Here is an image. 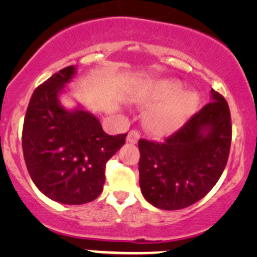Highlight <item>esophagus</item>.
Segmentation results:
<instances>
[{"label":"esophagus","mask_w":257,"mask_h":257,"mask_svg":"<svg viewBox=\"0 0 257 257\" xmlns=\"http://www.w3.org/2000/svg\"><path fill=\"white\" fill-rule=\"evenodd\" d=\"M139 138H141V133L137 129H132L128 133V137H126V142H129V143H137L139 141Z\"/></svg>","instance_id":"1"}]
</instances>
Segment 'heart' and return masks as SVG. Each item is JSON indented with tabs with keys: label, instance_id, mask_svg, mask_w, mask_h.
Returning <instances> with one entry per match:
<instances>
[{
	"label": "heart",
	"instance_id": "obj_1",
	"mask_svg": "<svg viewBox=\"0 0 257 257\" xmlns=\"http://www.w3.org/2000/svg\"><path fill=\"white\" fill-rule=\"evenodd\" d=\"M183 92V84L178 80H160L148 90L150 99L159 100V104L148 114V125L152 131L164 134L180 126L195 112L199 97L194 92Z\"/></svg>",
	"mask_w": 257,
	"mask_h": 257
}]
</instances>
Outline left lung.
Instances as JSON below:
<instances>
[{"label": "left lung", "mask_w": 257, "mask_h": 257, "mask_svg": "<svg viewBox=\"0 0 257 257\" xmlns=\"http://www.w3.org/2000/svg\"><path fill=\"white\" fill-rule=\"evenodd\" d=\"M231 136L229 104L211 89V102L164 142L139 139L144 198L163 210L188 208L203 199L226 167Z\"/></svg>", "instance_id": "left-lung-1"}]
</instances>
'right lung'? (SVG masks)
I'll return each mask as SVG.
<instances>
[{"instance_id":"obj_1","label":"right lung","mask_w":257,"mask_h":257,"mask_svg":"<svg viewBox=\"0 0 257 257\" xmlns=\"http://www.w3.org/2000/svg\"><path fill=\"white\" fill-rule=\"evenodd\" d=\"M76 74L61 69L38 85L28 103L22 149L30 177L54 201L80 205L97 199L105 181V164L125 143L126 133L108 136L85 110L68 112L58 93Z\"/></svg>"}]
</instances>
